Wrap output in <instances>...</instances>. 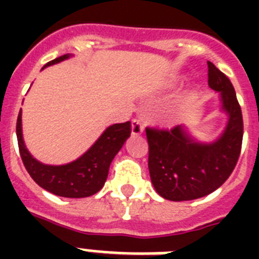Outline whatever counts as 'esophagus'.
Listing matches in <instances>:
<instances>
[{
	"label": "esophagus",
	"mask_w": 259,
	"mask_h": 259,
	"mask_svg": "<svg viewBox=\"0 0 259 259\" xmlns=\"http://www.w3.org/2000/svg\"><path fill=\"white\" fill-rule=\"evenodd\" d=\"M138 134H141V132H138L137 129H134V126H133V127H132V136L134 137V136H138Z\"/></svg>",
	"instance_id": "1"
}]
</instances>
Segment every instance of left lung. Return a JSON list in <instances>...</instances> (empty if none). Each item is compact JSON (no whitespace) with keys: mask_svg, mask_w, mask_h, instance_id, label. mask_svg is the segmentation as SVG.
Masks as SVG:
<instances>
[{"mask_svg":"<svg viewBox=\"0 0 259 259\" xmlns=\"http://www.w3.org/2000/svg\"><path fill=\"white\" fill-rule=\"evenodd\" d=\"M70 56L71 55L67 54L60 58H56L52 62L47 63L41 70L58 64L63 60H67ZM21 117L22 110L20 109L16 134H17L18 149H20V156L24 162V166L30 177L41 188L63 197L79 199V197L93 196L99 192L107 179L110 164L115 157V154L119 152L123 142L130 136V123L127 122L115 123V125L109 126L101 134V137L94 142V145L80 157L63 165H50L34 158L25 146L24 137H22Z\"/></svg>","mask_w":259,"mask_h":259,"instance_id":"8db88e82","label":"left lung"}]
</instances>
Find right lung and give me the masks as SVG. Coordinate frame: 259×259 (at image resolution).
I'll return each instance as SVG.
<instances>
[{"label":"right lung","instance_id":"1","mask_svg":"<svg viewBox=\"0 0 259 259\" xmlns=\"http://www.w3.org/2000/svg\"><path fill=\"white\" fill-rule=\"evenodd\" d=\"M215 81L217 88L210 86ZM209 87L222 94L223 110L229 114L225 132L212 144L193 142L184 126L152 127L149 173L156 192L166 200L184 201L209 195L225 183L237 165L243 138L241 106L229 79L219 74L208 79Z\"/></svg>","mask_w":259,"mask_h":259}]
</instances>
